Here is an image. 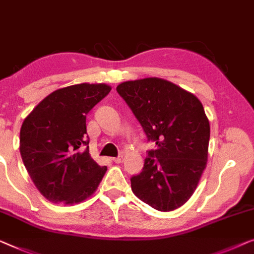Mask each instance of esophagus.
Returning a JSON list of instances; mask_svg holds the SVG:
<instances>
[{
    "label": "esophagus",
    "instance_id": "1",
    "mask_svg": "<svg viewBox=\"0 0 254 254\" xmlns=\"http://www.w3.org/2000/svg\"><path fill=\"white\" fill-rule=\"evenodd\" d=\"M112 160L115 161V163H117V164H121L124 161V157L123 156H119V157H117V158H113Z\"/></svg>",
    "mask_w": 254,
    "mask_h": 254
}]
</instances>
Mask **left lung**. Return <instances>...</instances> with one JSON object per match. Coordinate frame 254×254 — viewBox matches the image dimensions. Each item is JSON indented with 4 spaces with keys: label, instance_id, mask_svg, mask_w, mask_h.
Wrapping results in <instances>:
<instances>
[{
    "label": "left lung",
    "instance_id": "8db88e82",
    "mask_svg": "<svg viewBox=\"0 0 254 254\" xmlns=\"http://www.w3.org/2000/svg\"><path fill=\"white\" fill-rule=\"evenodd\" d=\"M117 91L141 124L148 141L144 166L131 190L154 209L170 212L192 196L206 167L209 123L203 104L181 87L159 78L126 81Z\"/></svg>",
    "mask_w": 254,
    "mask_h": 254
}]
</instances>
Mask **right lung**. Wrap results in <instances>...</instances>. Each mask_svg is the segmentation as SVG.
I'll list each match as a JSON object with an SVG mask.
<instances>
[{
  "mask_svg": "<svg viewBox=\"0 0 254 254\" xmlns=\"http://www.w3.org/2000/svg\"><path fill=\"white\" fill-rule=\"evenodd\" d=\"M110 90L105 83L61 88L25 118L20 128L21 159L48 200L78 204L97 189L108 168L90 157L86 116Z\"/></svg>",
  "mask_w": 254,
  "mask_h": 254,
  "instance_id": "obj_1",
  "label": "right lung"
}]
</instances>
